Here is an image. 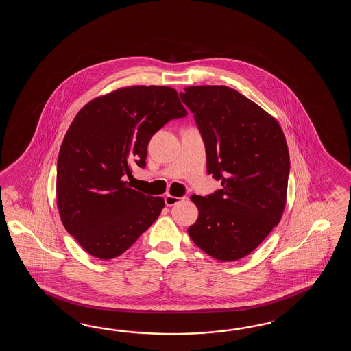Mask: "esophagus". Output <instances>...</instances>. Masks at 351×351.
Here are the masks:
<instances>
[{
	"instance_id": "1",
	"label": "esophagus",
	"mask_w": 351,
	"mask_h": 351,
	"mask_svg": "<svg viewBox=\"0 0 351 351\" xmlns=\"http://www.w3.org/2000/svg\"><path fill=\"white\" fill-rule=\"evenodd\" d=\"M183 199H184V197L179 198V197H173V195H169V194H167L165 198V204H167L168 207L176 206V204H178L179 202L183 201Z\"/></svg>"
}]
</instances>
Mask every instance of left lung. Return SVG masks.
<instances>
[{"label":"left lung","instance_id":"8db88e82","mask_svg":"<svg viewBox=\"0 0 351 351\" xmlns=\"http://www.w3.org/2000/svg\"><path fill=\"white\" fill-rule=\"evenodd\" d=\"M201 132L207 173L222 188L192 195L199 215L188 234L219 261L251 254L278 224L287 193L290 156L277 120L228 86L179 93Z\"/></svg>","mask_w":351,"mask_h":351}]
</instances>
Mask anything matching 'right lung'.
I'll return each instance as SVG.
<instances>
[{"label":"right lung","mask_w":351,"mask_h":351,"mask_svg":"<svg viewBox=\"0 0 351 351\" xmlns=\"http://www.w3.org/2000/svg\"><path fill=\"white\" fill-rule=\"evenodd\" d=\"M186 108L169 86H130L97 97L73 120L56 171L60 217L88 254H124L162 209L160 197L130 188L132 168L145 167L150 138Z\"/></svg>","instance_id":"1"}]
</instances>
